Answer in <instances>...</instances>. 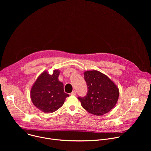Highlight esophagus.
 Masks as SVG:
<instances>
[{"mask_svg": "<svg viewBox=\"0 0 151 151\" xmlns=\"http://www.w3.org/2000/svg\"><path fill=\"white\" fill-rule=\"evenodd\" d=\"M76 94V91H73L72 93H71V95H72V96H75Z\"/></svg>", "mask_w": 151, "mask_h": 151, "instance_id": "obj_1", "label": "esophagus"}]
</instances>
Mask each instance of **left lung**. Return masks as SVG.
<instances>
[{
	"instance_id": "1",
	"label": "left lung",
	"mask_w": 151,
	"mask_h": 151,
	"mask_svg": "<svg viewBox=\"0 0 151 151\" xmlns=\"http://www.w3.org/2000/svg\"><path fill=\"white\" fill-rule=\"evenodd\" d=\"M83 75L88 92L87 96L78 98L83 108L97 116L109 112L119 98V89L116 84L108 76L97 70L85 71Z\"/></svg>"
}]
</instances>
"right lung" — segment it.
Wrapping results in <instances>:
<instances>
[{"label": "right lung", "mask_w": 151, "mask_h": 151, "mask_svg": "<svg viewBox=\"0 0 151 151\" xmlns=\"http://www.w3.org/2000/svg\"><path fill=\"white\" fill-rule=\"evenodd\" d=\"M60 71L55 69L50 75L43 72L32 85L31 100L38 109L44 113H52L64 103L69 95L64 91L63 83L58 80Z\"/></svg>", "instance_id": "1"}]
</instances>
